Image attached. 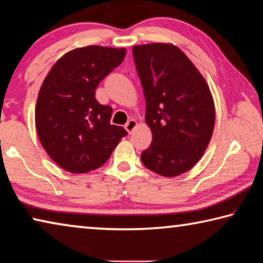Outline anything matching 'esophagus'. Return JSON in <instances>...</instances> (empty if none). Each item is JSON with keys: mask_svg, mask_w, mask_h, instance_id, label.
<instances>
[{"mask_svg": "<svg viewBox=\"0 0 263 263\" xmlns=\"http://www.w3.org/2000/svg\"><path fill=\"white\" fill-rule=\"evenodd\" d=\"M136 127H137V122H136V120H134V119L129 120V121L126 123V126H124V128H126V130L129 133V134L133 133V130H134Z\"/></svg>", "mask_w": 263, "mask_h": 263, "instance_id": "1", "label": "esophagus"}]
</instances>
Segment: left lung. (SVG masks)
I'll return each mask as SVG.
<instances>
[{
    "label": "left lung",
    "instance_id": "obj_1",
    "mask_svg": "<svg viewBox=\"0 0 263 263\" xmlns=\"http://www.w3.org/2000/svg\"><path fill=\"white\" fill-rule=\"evenodd\" d=\"M145 98V123L153 142L141 154L145 167L176 177L196 165L216 122L212 94L182 50L169 43L133 47Z\"/></svg>",
    "mask_w": 263,
    "mask_h": 263
}]
</instances>
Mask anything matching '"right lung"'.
I'll list each match as a JSON object with an SVG mask.
<instances>
[{"mask_svg":"<svg viewBox=\"0 0 263 263\" xmlns=\"http://www.w3.org/2000/svg\"><path fill=\"white\" fill-rule=\"evenodd\" d=\"M126 49L89 45L60 57L38 93L34 122L51 160L72 174L105 164L128 133L110 124V106L100 105L96 89L123 62Z\"/></svg>","mask_w":263,"mask_h":263,"instance_id":"add662e5","label":"right lung"}]
</instances>
